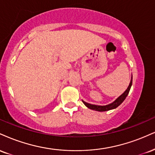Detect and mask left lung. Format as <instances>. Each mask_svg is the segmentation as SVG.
Listing matches in <instances>:
<instances>
[{
	"label": "left lung",
	"mask_w": 155,
	"mask_h": 155,
	"mask_svg": "<svg viewBox=\"0 0 155 155\" xmlns=\"http://www.w3.org/2000/svg\"><path fill=\"white\" fill-rule=\"evenodd\" d=\"M131 85H132V77H131V81H130L129 85H128V88L126 89V90L125 91V92L123 93V94H121L120 97H118L117 98L114 102H112V103H110V104H109V105H92V104L87 103V102H86L84 101H83V103L84 104V105L87 106V107L89 108V109L94 110H96V111L103 112V111L110 110L115 109V108L118 107V106L124 101L125 99H126V97L128 94V93H129V91H130V89H131Z\"/></svg>",
	"instance_id": "left-lung-1"
}]
</instances>
